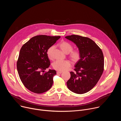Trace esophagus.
I'll return each instance as SVG.
<instances>
[{
  "label": "esophagus",
  "instance_id": "obj_1",
  "mask_svg": "<svg viewBox=\"0 0 121 121\" xmlns=\"http://www.w3.org/2000/svg\"><path fill=\"white\" fill-rule=\"evenodd\" d=\"M61 73H62V72H61V71H57V74H61Z\"/></svg>",
  "mask_w": 121,
  "mask_h": 121
}]
</instances>
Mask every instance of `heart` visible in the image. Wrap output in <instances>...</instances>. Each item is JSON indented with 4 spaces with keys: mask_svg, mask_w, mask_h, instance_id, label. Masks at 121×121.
I'll return each instance as SVG.
<instances>
[{
    "mask_svg": "<svg viewBox=\"0 0 121 121\" xmlns=\"http://www.w3.org/2000/svg\"><path fill=\"white\" fill-rule=\"evenodd\" d=\"M59 46L65 53L68 54L70 53L69 56L73 62H77L80 59V53L79 51L78 50L72 51L73 46L70 43L65 41H63L59 43ZM54 49L55 46L52 45L50 46L47 50V54L50 59H52L53 57L52 54ZM70 66L71 63L70 61L68 60H56L54 62L53 64L54 68L60 71H64L67 70Z\"/></svg>",
    "mask_w": 121,
    "mask_h": 121,
    "instance_id": "heart-1",
    "label": "heart"
}]
</instances>
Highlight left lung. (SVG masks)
Wrapping results in <instances>:
<instances>
[{"mask_svg": "<svg viewBox=\"0 0 121 121\" xmlns=\"http://www.w3.org/2000/svg\"><path fill=\"white\" fill-rule=\"evenodd\" d=\"M74 43L80 53L76 63L75 73L70 72L67 82L68 89L77 94H84L92 90L101 76L104 69V56L100 48L91 39L77 35L65 36Z\"/></svg>", "mask_w": 121, "mask_h": 121, "instance_id": "obj_1", "label": "left lung"}]
</instances>
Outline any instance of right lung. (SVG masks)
Returning <instances> with one entry per match:
<instances>
[{
  "instance_id": "1",
  "label": "right lung",
  "mask_w": 121,
  "mask_h": 121,
  "mask_svg": "<svg viewBox=\"0 0 121 121\" xmlns=\"http://www.w3.org/2000/svg\"><path fill=\"white\" fill-rule=\"evenodd\" d=\"M61 37L38 35L31 38L21 48L17 70L25 87L30 91L40 94L50 90L53 83L56 71L49 69L50 65L47 51Z\"/></svg>"
}]
</instances>
